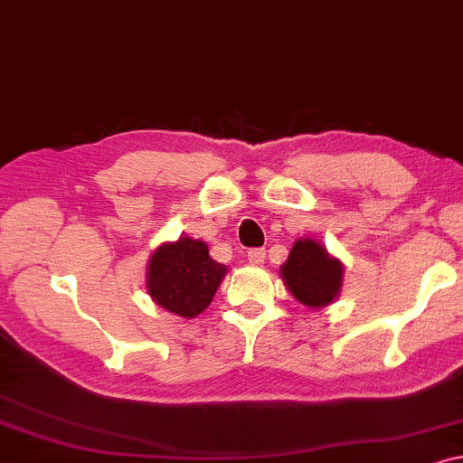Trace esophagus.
<instances>
[{
    "label": "esophagus",
    "instance_id": "obj_1",
    "mask_svg": "<svg viewBox=\"0 0 463 463\" xmlns=\"http://www.w3.org/2000/svg\"><path fill=\"white\" fill-rule=\"evenodd\" d=\"M247 260H250L251 264H255V266L264 264V260H266V250H250V251H247Z\"/></svg>",
    "mask_w": 463,
    "mask_h": 463
}]
</instances>
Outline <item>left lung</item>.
Listing matches in <instances>:
<instances>
[{
	"instance_id": "8db88e82",
	"label": "left lung",
	"mask_w": 463,
	"mask_h": 463,
	"mask_svg": "<svg viewBox=\"0 0 463 463\" xmlns=\"http://www.w3.org/2000/svg\"><path fill=\"white\" fill-rule=\"evenodd\" d=\"M288 291L303 306L324 307L339 295L343 266L312 239H299L280 268Z\"/></svg>"
}]
</instances>
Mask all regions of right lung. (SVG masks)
<instances>
[{"label": "right lung", "instance_id": "right-lung-1", "mask_svg": "<svg viewBox=\"0 0 463 463\" xmlns=\"http://www.w3.org/2000/svg\"><path fill=\"white\" fill-rule=\"evenodd\" d=\"M226 268L210 258L208 245L178 239L156 250L147 268V291L157 306L181 318L202 314L220 287Z\"/></svg>", "mask_w": 463, "mask_h": 463}]
</instances>
